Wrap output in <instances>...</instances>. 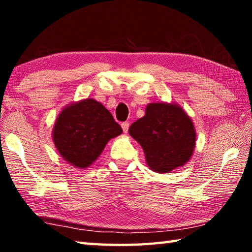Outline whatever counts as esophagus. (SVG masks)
Instances as JSON below:
<instances>
[{
	"mask_svg": "<svg viewBox=\"0 0 252 252\" xmlns=\"http://www.w3.org/2000/svg\"><path fill=\"white\" fill-rule=\"evenodd\" d=\"M121 126H122V130H123V132H125V133H126L127 130H129V126H130V125H129V122H123L122 125H121Z\"/></svg>",
	"mask_w": 252,
	"mask_h": 252,
	"instance_id": "esophagus-1",
	"label": "esophagus"
}]
</instances>
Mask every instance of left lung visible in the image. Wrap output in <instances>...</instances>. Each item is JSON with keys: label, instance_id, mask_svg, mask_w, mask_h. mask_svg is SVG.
Instances as JSON below:
<instances>
[{"label": "left lung", "instance_id": "left-lung-1", "mask_svg": "<svg viewBox=\"0 0 252 252\" xmlns=\"http://www.w3.org/2000/svg\"><path fill=\"white\" fill-rule=\"evenodd\" d=\"M130 135L142 147L148 167L158 173H168L185 165L195 148L194 125L180 105L152 102L144 117L133 122Z\"/></svg>", "mask_w": 252, "mask_h": 252}]
</instances>
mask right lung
<instances>
[{
  "instance_id": "right-lung-1",
  "label": "right lung",
  "mask_w": 252,
  "mask_h": 252,
  "mask_svg": "<svg viewBox=\"0 0 252 252\" xmlns=\"http://www.w3.org/2000/svg\"><path fill=\"white\" fill-rule=\"evenodd\" d=\"M122 133L108 109L92 97L67 104L59 113L52 139L63 159L78 169L89 168L111 139Z\"/></svg>"
}]
</instances>
